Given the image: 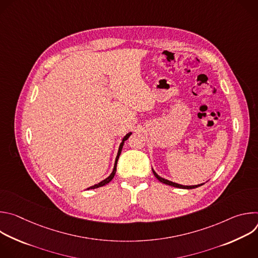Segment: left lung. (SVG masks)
<instances>
[{
	"label": "left lung",
	"mask_w": 258,
	"mask_h": 258,
	"mask_svg": "<svg viewBox=\"0 0 258 258\" xmlns=\"http://www.w3.org/2000/svg\"><path fill=\"white\" fill-rule=\"evenodd\" d=\"M152 171H153L154 175L156 176V178H157L159 181L165 183V185H169V186H172V187H175V188H180V189H195V188H198V187H200V186L203 185V183H200V185H195V186H183V185H179V183L173 182V181H171V180H168V179H165V178L159 176V175L154 171L153 168H152Z\"/></svg>",
	"instance_id": "left-lung-1"
}]
</instances>
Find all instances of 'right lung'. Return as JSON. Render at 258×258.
I'll return each instance as SVG.
<instances>
[{
  "label": "right lung",
  "mask_w": 258,
  "mask_h": 258,
  "mask_svg": "<svg viewBox=\"0 0 258 258\" xmlns=\"http://www.w3.org/2000/svg\"><path fill=\"white\" fill-rule=\"evenodd\" d=\"M131 135H132V133H128V134H126V135L123 137V139H122V142H121V143H120V145H119L118 152H117V156H116V158H115V163H114V167H113V170H112L111 174H110L108 177H106L105 179H103L102 181H100V182L96 183V185H94V186H92V187L88 188V190H90V189H96V188H99V187H103V186L107 185V183H108L109 181H111V180H112V178L114 177V175H115V172H116V165H117V161H118L119 155H120V153H121V150H122V147H123L124 141H126V140L130 138V136H131Z\"/></svg>",
  "instance_id": "right-lung-1"
}]
</instances>
